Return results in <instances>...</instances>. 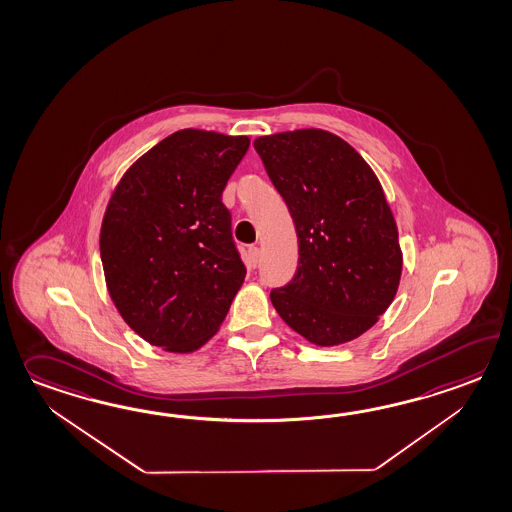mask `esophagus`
Wrapping results in <instances>:
<instances>
[{"label":"esophagus","instance_id":"esophagus-1","mask_svg":"<svg viewBox=\"0 0 512 512\" xmlns=\"http://www.w3.org/2000/svg\"><path fill=\"white\" fill-rule=\"evenodd\" d=\"M259 255H261L259 248L251 246L250 250H248V264H250L251 268H255V266H257V262H259Z\"/></svg>","mask_w":512,"mask_h":512}]
</instances>
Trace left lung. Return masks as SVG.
Here are the masks:
<instances>
[{
    "label": "left lung",
    "mask_w": 512,
    "mask_h": 512,
    "mask_svg": "<svg viewBox=\"0 0 512 512\" xmlns=\"http://www.w3.org/2000/svg\"><path fill=\"white\" fill-rule=\"evenodd\" d=\"M296 224L299 266L270 299L284 323L319 347L353 341L397 296L398 228L382 183L356 150L321 128L257 137Z\"/></svg>",
    "instance_id": "left-lung-1"
}]
</instances>
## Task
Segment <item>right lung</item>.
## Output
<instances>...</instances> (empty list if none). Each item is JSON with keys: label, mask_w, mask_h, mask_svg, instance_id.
Masks as SVG:
<instances>
[{"label": "right lung", "mask_w": 512, "mask_h": 512, "mask_svg": "<svg viewBox=\"0 0 512 512\" xmlns=\"http://www.w3.org/2000/svg\"><path fill=\"white\" fill-rule=\"evenodd\" d=\"M250 137L183 128L136 159L104 211L101 261L126 325L174 354L215 336L246 268L222 191Z\"/></svg>", "instance_id": "1"}]
</instances>
